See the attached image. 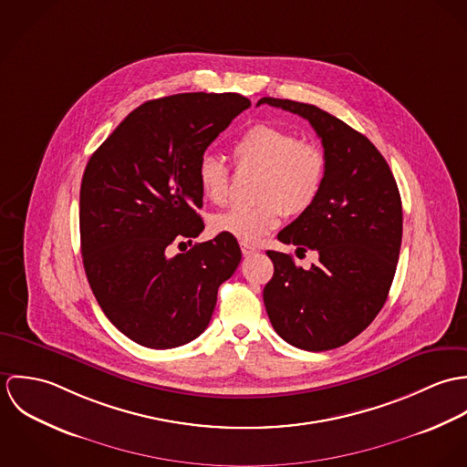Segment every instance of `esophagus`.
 Listing matches in <instances>:
<instances>
[{"instance_id":"1","label":"esophagus","mask_w":467,"mask_h":467,"mask_svg":"<svg viewBox=\"0 0 467 467\" xmlns=\"http://www.w3.org/2000/svg\"><path fill=\"white\" fill-rule=\"evenodd\" d=\"M241 252H243V255H254V254H257V248L252 244L241 243Z\"/></svg>"}]
</instances>
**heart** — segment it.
<instances>
[{"label": "heart", "instance_id": "b5f03b06", "mask_svg": "<svg viewBox=\"0 0 467 467\" xmlns=\"http://www.w3.org/2000/svg\"><path fill=\"white\" fill-rule=\"evenodd\" d=\"M239 171H257L250 204H237L210 217L217 235L254 244L271 232L282 212L298 215L318 200L327 178V154L322 145L271 124H255L234 145ZM202 196L215 204L230 194L232 174L223 160L202 156L198 165Z\"/></svg>", "mask_w": 467, "mask_h": 467}]
</instances>
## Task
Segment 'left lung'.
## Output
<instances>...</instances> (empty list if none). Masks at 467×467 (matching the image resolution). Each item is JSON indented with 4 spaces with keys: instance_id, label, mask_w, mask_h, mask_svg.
Instances as JSON below:
<instances>
[{
    "instance_id": "left-lung-1",
    "label": "left lung",
    "mask_w": 467,
    "mask_h": 467,
    "mask_svg": "<svg viewBox=\"0 0 467 467\" xmlns=\"http://www.w3.org/2000/svg\"><path fill=\"white\" fill-rule=\"evenodd\" d=\"M261 104L309 120L329 161L318 200L276 235L318 252V263L304 269L267 252L275 267L263 295L267 317L293 347L331 350L363 333L387 302L402 237L400 189L376 145L327 111L271 97Z\"/></svg>"
}]
</instances>
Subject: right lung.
<instances>
[{"instance_id": "obj_1", "label": "right lung", "mask_w": 467, "mask_h": 467, "mask_svg": "<svg viewBox=\"0 0 467 467\" xmlns=\"http://www.w3.org/2000/svg\"><path fill=\"white\" fill-rule=\"evenodd\" d=\"M252 102L239 93L149 100L91 154L80 185V250L109 322L149 348H174L210 324L219 285L241 263L237 239L192 243L204 224L198 165L206 147Z\"/></svg>"}]
</instances>
